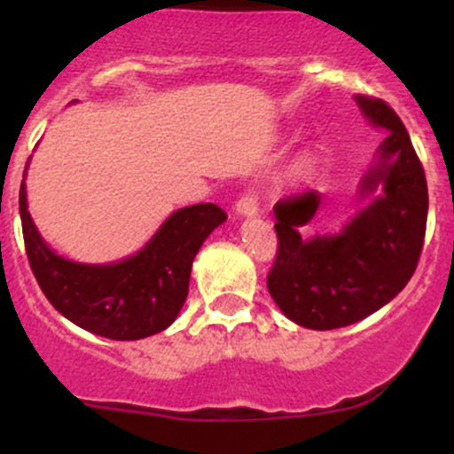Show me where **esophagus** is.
Here are the masks:
<instances>
[{"instance_id":"1","label":"esophagus","mask_w":454,"mask_h":454,"mask_svg":"<svg viewBox=\"0 0 454 454\" xmlns=\"http://www.w3.org/2000/svg\"><path fill=\"white\" fill-rule=\"evenodd\" d=\"M235 210L239 215H257L259 213V201L254 192H244V195L237 200Z\"/></svg>"}]
</instances>
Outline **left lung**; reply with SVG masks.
<instances>
[{
    "instance_id": "8db88e82",
    "label": "left lung",
    "mask_w": 454,
    "mask_h": 454,
    "mask_svg": "<svg viewBox=\"0 0 454 454\" xmlns=\"http://www.w3.org/2000/svg\"><path fill=\"white\" fill-rule=\"evenodd\" d=\"M371 124L388 130L362 195L384 188L344 231L301 239L315 217L319 192L275 204L277 254L268 293L288 319L303 328L333 330L372 315L397 297L419 262L428 219V184L406 126L384 99L355 97Z\"/></svg>"
}]
</instances>
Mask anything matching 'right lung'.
<instances>
[{
    "instance_id": "add662e5",
    "label": "right lung",
    "mask_w": 454,
    "mask_h": 454,
    "mask_svg": "<svg viewBox=\"0 0 454 454\" xmlns=\"http://www.w3.org/2000/svg\"><path fill=\"white\" fill-rule=\"evenodd\" d=\"M26 254L39 288L66 319L117 341L151 337L175 321L188 294L192 259L206 237L226 222L215 204L177 210L133 257L88 266L59 257L43 244L20 188Z\"/></svg>"
}]
</instances>
